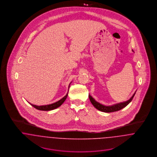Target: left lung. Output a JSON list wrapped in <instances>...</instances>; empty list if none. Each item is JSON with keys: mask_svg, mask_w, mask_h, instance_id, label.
Listing matches in <instances>:
<instances>
[{"mask_svg": "<svg viewBox=\"0 0 157 157\" xmlns=\"http://www.w3.org/2000/svg\"><path fill=\"white\" fill-rule=\"evenodd\" d=\"M135 92L134 94V95L132 96V97L129 100H128V101H124V102H122V103H118V104L113 105L112 106H105L103 105L100 104V103L96 101L95 100V99L94 98H92V96H90V94H89V98H90V101L91 103L92 104V105L96 109H97L98 110L104 112H115V111H118L119 110H121V109L126 107L132 100V99L134 97L135 94Z\"/></svg>", "mask_w": 157, "mask_h": 157, "instance_id": "1", "label": "left lung"}]
</instances>
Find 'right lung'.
I'll return each mask as SVG.
<instances>
[{
	"instance_id": "1",
	"label": "right lung",
	"mask_w": 157,
	"mask_h": 157,
	"mask_svg": "<svg viewBox=\"0 0 157 157\" xmlns=\"http://www.w3.org/2000/svg\"><path fill=\"white\" fill-rule=\"evenodd\" d=\"M70 84L69 85V88ZM67 94H68V92L67 94V95L64 97H63L61 100H60L52 104H50V105H42V106H36L34 105H32L31 103H30V105H32L33 107H34L36 109L40 110V111H51V110H53V109H55L59 108L63 104V103L65 101L66 98H67Z\"/></svg>"
}]
</instances>
